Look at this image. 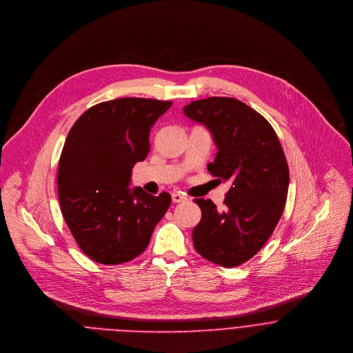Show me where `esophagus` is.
<instances>
[{"label": "esophagus", "mask_w": 353, "mask_h": 353, "mask_svg": "<svg viewBox=\"0 0 353 353\" xmlns=\"http://www.w3.org/2000/svg\"><path fill=\"white\" fill-rule=\"evenodd\" d=\"M171 199H172V203H182V201L186 200V196L182 194L181 192H174L171 194Z\"/></svg>", "instance_id": "esophagus-1"}]
</instances>
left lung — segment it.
I'll return each instance as SVG.
<instances>
[{"instance_id": "8db88e82", "label": "left lung", "mask_w": 353, "mask_h": 353, "mask_svg": "<svg viewBox=\"0 0 353 353\" xmlns=\"http://www.w3.org/2000/svg\"><path fill=\"white\" fill-rule=\"evenodd\" d=\"M183 112L212 132L218 153L207 168L230 183L223 211L194 199L201 210L194 248L215 264L236 267L263 248L283 214L289 189L283 149L272 125L239 100L210 97L192 101Z\"/></svg>"}]
</instances>
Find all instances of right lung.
I'll return each mask as SVG.
<instances>
[{
	"label": "right lung",
	"instance_id": "add662e5",
	"mask_svg": "<svg viewBox=\"0 0 353 353\" xmlns=\"http://www.w3.org/2000/svg\"><path fill=\"white\" fill-rule=\"evenodd\" d=\"M172 101L124 97L89 108L71 127L57 170L63 218L81 250L101 264L139 256L171 204L130 189L131 170L149 153V132Z\"/></svg>",
	"mask_w": 353,
	"mask_h": 353
}]
</instances>
